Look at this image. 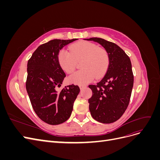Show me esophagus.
I'll return each mask as SVG.
<instances>
[{
    "instance_id": "34e87169",
    "label": "esophagus",
    "mask_w": 160,
    "mask_h": 160,
    "mask_svg": "<svg viewBox=\"0 0 160 160\" xmlns=\"http://www.w3.org/2000/svg\"><path fill=\"white\" fill-rule=\"evenodd\" d=\"M86 87V85H79V88H80V89L81 90H82V89H83L85 88Z\"/></svg>"
}]
</instances>
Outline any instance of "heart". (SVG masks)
Masks as SVG:
<instances>
[{
  "label": "heart",
  "instance_id": "heart-1",
  "mask_svg": "<svg viewBox=\"0 0 160 160\" xmlns=\"http://www.w3.org/2000/svg\"><path fill=\"white\" fill-rule=\"evenodd\" d=\"M69 51L62 49L58 54V61L61 68L68 74L75 70L76 62L82 60L81 69L69 77L71 83L79 85L87 84L95 77L99 79L108 69L109 56L103 48L98 47L94 43L80 41L69 48Z\"/></svg>",
  "mask_w": 160,
  "mask_h": 160
}]
</instances>
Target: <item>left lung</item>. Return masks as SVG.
<instances>
[{
  "instance_id": "left-lung-1",
  "label": "left lung",
  "mask_w": 160,
  "mask_h": 160,
  "mask_svg": "<svg viewBox=\"0 0 160 160\" xmlns=\"http://www.w3.org/2000/svg\"><path fill=\"white\" fill-rule=\"evenodd\" d=\"M102 45L109 56L105 75L97 85H90L93 95L89 99V111L94 119L103 123L118 120L128 108L133 85L132 62L125 51L115 43L103 38L93 37Z\"/></svg>"
}]
</instances>
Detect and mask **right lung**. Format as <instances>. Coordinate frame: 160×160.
Instances as JSON below:
<instances>
[{
	"instance_id": "obj_1",
	"label": "right lung",
	"mask_w": 160,
	"mask_h": 160,
	"mask_svg": "<svg viewBox=\"0 0 160 160\" xmlns=\"http://www.w3.org/2000/svg\"><path fill=\"white\" fill-rule=\"evenodd\" d=\"M76 40H51L38 47L28 61L27 91L38 117L49 125L61 124L70 118L80 91L73 84L56 90L66 77L59 64L58 54Z\"/></svg>"
}]
</instances>
